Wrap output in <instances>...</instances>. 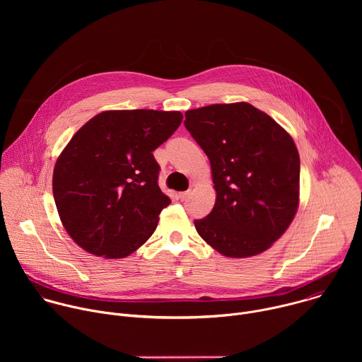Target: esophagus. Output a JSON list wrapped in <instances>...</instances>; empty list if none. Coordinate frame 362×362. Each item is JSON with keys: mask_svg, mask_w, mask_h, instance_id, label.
<instances>
[{"mask_svg": "<svg viewBox=\"0 0 362 362\" xmlns=\"http://www.w3.org/2000/svg\"><path fill=\"white\" fill-rule=\"evenodd\" d=\"M189 194H190L189 190H187V192H182V193H179V199H180V200H186V199L189 197Z\"/></svg>", "mask_w": 362, "mask_h": 362, "instance_id": "34e87169", "label": "esophagus"}]
</instances>
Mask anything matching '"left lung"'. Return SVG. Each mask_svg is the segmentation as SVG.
Here are the masks:
<instances>
[{"mask_svg":"<svg viewBox=\"0 0 362 362\" xmlns=\"http://www.w3.org/2000/svg\"><path fill=\"white\" fill-rule=\"evenodd\" d=\"M185 127L211 160L216 203L194 221L200 238L229 257L267 250L291 225L299 199L292 137L247 103L189 110Z\"/></svg>","mask_w":362,"mask_h":362,"instance_id":"1","label":"left lung"}]
</instances>
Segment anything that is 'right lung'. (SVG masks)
I'll return each instance as SVG.
<instances>
[{
	"mask_svg": "<svg viewBox=\"0 0 362 362\" xmlns=\"http://www.w3.org/2000/svg\"><path fill=\"white\" fill-rule=\"evenodd\" d=\"M182 113L112 110L88 120L54 168L53 194L71 239L95 256L133 253L156 230L170 203L153 151L180 126Z\"/></svg>",
	"mask_w": 362,
	"mask_h": 362,
	"instance_id": "right-lung-1",
	"label": "right lung"
}]
</instances>
